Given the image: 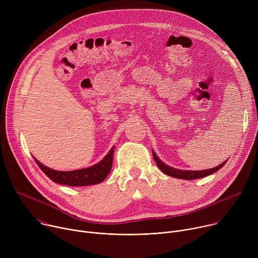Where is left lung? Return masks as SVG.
<instances>
[{"mask_svg":"<svg viewBox=\"0 0 258 258\" xmlns=\"http://www.w3.org/2000/svg\"><path fill=\"white\" fill-rule=\"evenodd\" d=\"M154 156V155H153ZM155 161H156V164L157 166L159 167V169L169 175V176H172V177H175V178H179V179H187V180H191V179H197V178H202L204 176H207L213 172H215L216 170H218L220 167H223V164L218 165L217 167H214V168H211V169H207V170H203V171H183V170H178V169H174L172 167H169V166H166L164 165L158 158L155 157Z\"/></svg>","mask_w":258,"mask_h":258,"instance_id":"8db88e82","label":"left lung"}]
</instances>
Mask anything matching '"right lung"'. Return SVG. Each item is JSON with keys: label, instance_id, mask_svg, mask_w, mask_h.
Returning a JSON list of instances; mask_svg holds the SVG:
<instances>
[{"label": "right lung", "instance_id": "right-lung-1", "mask_svg": "<svg viewBox=\"0 0 258 258\" xmlns=\"http://www.w3.org/2000/svg\"><path fill=\"white\" fill-rule=\"evenodd\" d=\"M112 160H113L112 156L110 154L107 159H104V161H102V163L98 168L93 169L89 172H79L77 174L69 173L68 175L67 174L58 175L44 167L42 168L45 174L54 182L60 183V185H64V186H69V187H84V186L97 185V183L102 182L108 176L110 171H111Z\"/></svg>", "mask_w": 258, "mask_h": 258}]
</instances>
